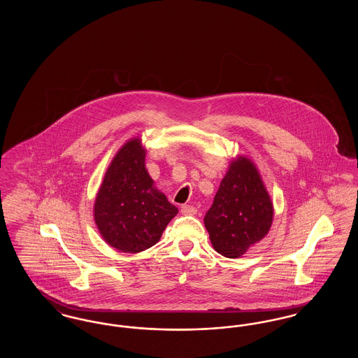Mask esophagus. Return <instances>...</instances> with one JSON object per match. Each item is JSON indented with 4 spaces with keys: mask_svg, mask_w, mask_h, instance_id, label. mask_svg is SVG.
<instances>
[{
    "mask_svg": "<svg viewBox=\"0 0 358 358\" xmlns=\"http://www.w3.org/2000/svg\"><path fill=\"white\" fill-rule=\"evenodd\" d=\"M181 213L185 216H193L197 213V209L193 205H182L181 206Z\"/></svg>",
    "mask_w": 358,
    "mask_h": 358,
    "instance_id": "esophagus-1",
    "label": "esophagus"
}]
</instances>
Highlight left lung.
<instances>
[{
	"instance_id": "left-lung-1",
	"label": "left lung",
	"mask_w": 358,
	"mask_h": 358,
	"mask_svg": "<svg viewBox=\"0 0 358 358\" xmlns=\"http://www.w3.org/2000/svg\"><path fill=\"white\" fill-rule=\"evenodd\" d=\"M273 205L255 164L238 155L220 182L204 224L220 255L236 259L268 234Z\"/></svg>"
}]
</instances>
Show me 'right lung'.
<instances>
[{
  "label": "right lung",
  "mask_w": 358,
  "mask_h": 358,
  "mask_svg": "<svg viewBox=\"0 0 358 358\" xmlns=\"http://www.w3.org/2000/svg\"><path fill=\"white\" fill-rule=\"evenodd\" d=\"M145 157L142 139H129L108 165L94 203L101 236L120 252L138 254L153 247L178 213L154 187Z\"/></svg>",
  "instance_id": "right-lung-1"
}]
</instances>
